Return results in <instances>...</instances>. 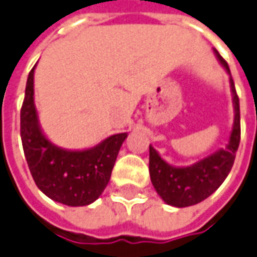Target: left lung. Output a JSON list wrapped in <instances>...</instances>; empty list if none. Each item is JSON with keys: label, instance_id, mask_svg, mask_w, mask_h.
Instances as JSON below:
<instances>
[{"label": "left lung", "instance_id": "8db88e82", "mask_svg": "<svg viewBox=\"0 0 257 257\" xmlns=\"http://www.w3.org/2000/svg\"><path fill=\"white\" fill-rule=\"evenodd\" d=\"M214 53L226 73L231 76L228 63L215 49ZM229 83L235 118L229 141L225 148L214 152L208 158L202 159L194 165L176 167L160 158V155L152 145L149 146V173L152 184L166 204L184 208L204 201L224 183L226 176L231 172L240 141V112L238 94L232 77H229Z\"/></svg>", "mask_w": 257, "mask_h": 257}]
</instances>
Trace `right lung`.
Listing matches in <instances>:
<instances>
[{
  "mask_svg": "<svg viewBox=\"0 0 257 257\" xmlns=\"http://www.w3.org/2000/svg\"><path fill=\"white\" fill-rule=\"evenodd\" d=\"M33 73L26 81L21 109V138L29 170L38 188L49 198L69 207L94 202L105 190L115 160L128 134H116L84 151L56 146L42 132L33 98Z\"/></svg>",
  "mask_w": 257,
  "mask_h": 257,
  "instance_id": "1",
  "label": "right lung"
}]
</instances>
